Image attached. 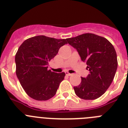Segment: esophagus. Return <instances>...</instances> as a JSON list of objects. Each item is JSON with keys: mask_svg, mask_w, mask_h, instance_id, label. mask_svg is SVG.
<instances>
[{"mask_svg": "<svg viewBox=\"0 0 128 128\" xmlns=\"http://www.w3.org/2000/svg\"><path fill=\"white\" fill-rule=\"evenodd\" d=\"M65 74H66V76H71L73 75L72 74H70L69 72H65Z\"/></svg>", "mask_w": 128, "mask_h": 128, "instance_id": "1", "label": "esophagus"}]
</instances>
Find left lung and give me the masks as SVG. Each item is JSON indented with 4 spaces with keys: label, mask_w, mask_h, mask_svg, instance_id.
Wrapping results in <instances>:
<instances>
[{
    "label": "left lung",
    "mask_w": 128,
    "mask_h": 128,
    "mask_svg": "<svg viewBox=\"0 0 128 128\" xmlns=\"http://www.w3.org/2000/svg\"><path fill=\"white\" fill-rule=\"evenodd\" d=\"M66 41L76 48L90 72L86 78H81L80 85L74 86L76 94L85 100L98 99L105 93L115 77L118 65L115 48L106 38L92 33L67 38Z\"/></svg>",
    "instance_id": "8db88e82"
}]
</instances>
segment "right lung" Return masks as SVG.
<instances>
[{
  "instance_id": "add662e5",
  "label": "right lung",
  "mask_w": 128,
  "mask_h": 128,
  "mask_svg": "<svg viewBox=\"0 0 128 128\" xmlns=\"http://www.w3.org/2000/svg\"><path fill=\"white\" fill-rule=\"evenodd\" d=\"M66 39H56L44 35L26 40L15 55L16 74L26 93L37 100H46L56 94L65 73L48 70L50 62Z\"/></svg>"
}]
</instances>
